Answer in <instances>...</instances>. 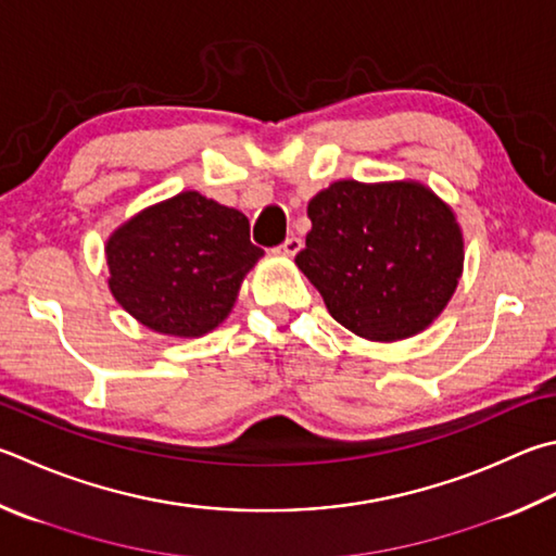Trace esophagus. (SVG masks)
Returning a JSON list of instances; mask_svg holds the SVG:
<instances>
[{
  "mask_svg": "<svg viewBox=\"0 0 556 556\" xmlns=\"http://www.w3.org/2000/svg\"><path fill=\"white\" fill-rule=\"evenodd\" d=\"M301 248H304V240L296 238V236H291V238H287V240H285V243L279 245V252H281V255L294 257Z\"/></svg>",
  "mask_w": 556,
  "mask_h": 556,
  "instance_id": "34e87169",
  "label": "esophagus"
}]
</instances>
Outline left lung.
I'll use <instances>...</instances> for the list:
<instances>
[{
	"mask_svg": "<svg viewBox=\"0 0 556 556\" xmlns=\"http://www.w3.org/2000/svg\"><path fill=\"white\" fill-rule=\"evenodd\" d=\"M311 230L296 265L340 326L391 342L426 330L462 275L452 208L418 181L342 179L308 201Z\"/></svg>",
	"mask_w": 556,
	"mask_h": 556,
	"instance_id": "1",
	"label": "left lung"
}]
</instances>
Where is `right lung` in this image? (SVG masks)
I'll return each mask as SVG.
<instances>
[{"instance_id": "obj_1", "label": "right lung", "mask_w": 556, "mask_h": 556, "mask_svg": "<svg viewBox=\"0 0 556 556\" xmlns=\"http://www.w3.org/2000/svg\"><path fill=\"white\" fill-rule=\"evenodd\" d=\"M260 257L240 211L181 191L109 238V289L150 330L199 338L228 316Z\"/></svg>"}]
</instances>
